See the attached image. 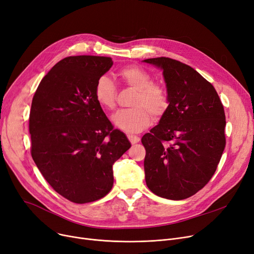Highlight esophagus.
Listing matches in <instances>:
<instances>
[{
	"instance_id": "obj_1",
	"label": "esophagus",
	"mask_w": 254,
	"mask_h": 254,
	"mask_svg": "<svg viewBox=\"0 0 254 254\" xmlns=\"http://www.w3.org/2000/svg\"><path fill=\"white\" fill-rule=\"evenodd\" d=\"M127 138H128V140H129V142H130L131 144H136V143H138V142L140 141V138H139V137H137V136H131V135H128V136H127Z\"/></svg>"
}]
</instances>
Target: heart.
<instances>
[{"mask_svg": "<svg viewBox=\"0 0 254 254\" xmlns=\"http://www.w3.org/2000/svg\"><path fill=\"white\" fill-rule=\"evenodd\" d=\"M119 78L129 88L135 89L134 108L119 110L112 116L116 127L127 132H138L147 127L152 116L162 118L170 107L168 90L161 84L153 83L152 76L138 65H127L118 72ZM95 98L105 109L112 110L116 105L117 87L107 75L98 78L95 85Z\"/></svg>", "mask_w": 254, "mask_h": 254, "instance_id": "b5f03b06", "label": "heart"}]
</instances>
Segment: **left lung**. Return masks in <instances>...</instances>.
<instances>
[{"label":"left lung","instance_id":"left-lung-1","mask_svg":"<svg viewBox=\"0 0 254 254\" xmlns=\"http://www.w3.org/2000/svg\"><path fill=\"white\" fill-rule=\"evenodd\" d=\"M163 69L170 107L141 142L145 180L156 195L188 198L217 169L225 147V114L217 91L193 68L169 58L144 61Z\"/></svg>","mask_w":254,"mask_h":254}]
</instances>
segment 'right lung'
I'll return each instance as SVG.
<instances>
[{
    "instance_id": "add662e5",
    "label": "right lung",
    "mask_w": 254,
    "mask_h": 254,
    "mask_svg": "<svg viewBox=\"0 0 254 254\" xmlns=\"http://www.w3.org/2000/svg\"><path fill=\"white\" fill-rule=\"evenodd\" d=\"M112 64L107 57L64 58L43 77L32 101V157L51 188L76 204L111 190L112 166L130 147L95 98L98 78Z\"/></svg>"
}]
</instances>
